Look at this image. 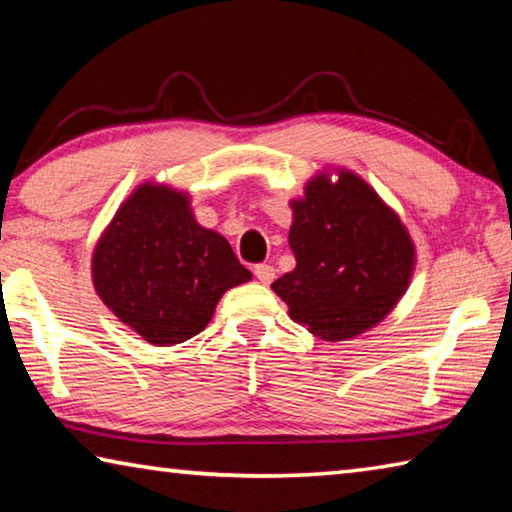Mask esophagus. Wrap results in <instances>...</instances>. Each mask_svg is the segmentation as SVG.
I'll list each match as a JSON object with an SVG mask.
<instances>
[{
	"label": "esophagus",
	"instance_id": "34e87169",
	"mask_svg": "<svg viewBox=\"0 0 512 512\" xmlns=\"http://www.w3.org/2000/svg\"><path fill=\"white\" fill-rule=\"evenodd\" d=\"M253 273L262 284H271L273 277H275V268L271 264H255Z\"/></svg>",
	"mask_w": 512,
	"mask_h": 512
}]
</instances>
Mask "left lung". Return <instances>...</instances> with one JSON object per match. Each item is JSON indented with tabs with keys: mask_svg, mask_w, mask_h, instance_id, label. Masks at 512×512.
Here are the masks:
<instances>
[{
	"mask_svg": "<svg viewBox=\"0 0 512 512\" xmlns=\"http://www.w3.org/2000/svg\"><path fill=\"white\" fill-rule=\"evenodd\" d=\"M296 268L273 282L298 325L343 341L384 320L409 287L415 250L397 214L350 171L316 176L293 201Z\"/></svg>",
	"mask_w": 512,
	"mask_h": 512,
	"instance_id": "left-lung-1",
	"label": "left lung"
}]
</instances>
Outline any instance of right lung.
<instances>
[{"label":"right lung","instance_id":"obj_1","mask_svg":"<svg viewBox=\"0 0 512 512\" xmlns=\"http://www.w3.org/2000/svg\"><path fill=\"white\" fill-rule=\"evenodd\" d=\"M92 280L144 341L176 345L203 332L216 302L250 271L228 241L196 223L185 194L142 185L99 239Z\"/></svg>","mask_w":512,"mask_h":512}]
</instances>
